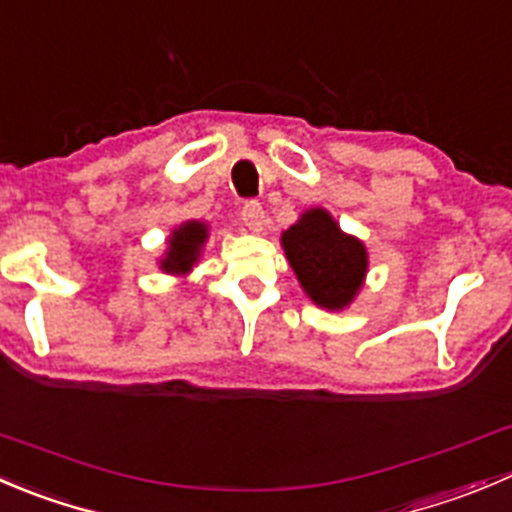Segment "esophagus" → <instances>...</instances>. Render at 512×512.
<instances>
[{
    "label": "esophagus",
    "mask_w": 512,
    "mask_h": 512,
    "mask_svg": "<svg viewBox=\"0 0 512 512\" xmlns=\"http://www.w3.org/2000/svg\"><path fill=\"white\" fill-rule=\"evenodd\" d=\"M242 225L250 232L265 230V210H262L260 202H247V205L242 207Z\"/></svg>",
    "instance_id": "34e87169"
}]
</instances>
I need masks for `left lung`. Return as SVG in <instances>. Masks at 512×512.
<instances>
[{
	"instance_id": "obj_1",
	"label": "left lung",
	"mask_w": 512,
	"mask_h": 512,
	"mask_svg": "<svg viewBox=\"0 0 512 512\" xmlns=\"http://www.w3.org/2000/svg\"><path fill=\"white\" fill-rule=\"evenodd\" d=\"M287 262L305 295L317 307L340 312L355 302L365 285V242L342 232L325 207H310L280 235Z\"/></svg>"
}]
</instances>
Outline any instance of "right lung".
<instances>
[{
  "mask_svg": "<svg viewBox=\"0 0 512 512\" xmlns=\"http://www.w3.org/2000/svg\"><path fill=\"white\" fill-rule=\"evenodd\" d=\"M207 237H210V225L202 220H187L177 225L167 237V250L157 260L160 270L165 275L187 277L202 257V247H205Z\"/></svg>",
  "mask_w": 512,
  "mask_h": 512,
  "instance_id": "obj_1",
  "label": "right lung"
}]
</instances>
